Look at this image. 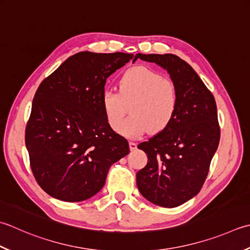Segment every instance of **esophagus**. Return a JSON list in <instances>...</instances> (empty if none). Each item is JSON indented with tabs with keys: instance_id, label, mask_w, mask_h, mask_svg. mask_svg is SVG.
Listing matches in <instances>:
<instances>
[{
	"instance_id": "34e87169",
	"label": "esophagus",
	"mask_w": 250,
	"mask_h": 250,
	"mask_svg": "<svg viewBox=\"0 0 250 250\" xmlns=\"http://www.w3.org/2000/svg\"><path fill=\"white\" fill-rule=\"evenodd\" d=\"M129 146H130V149H131V150H135V149H136V146H138V144H136L135 142H129Z\"/></svg>"
}]
</instances>
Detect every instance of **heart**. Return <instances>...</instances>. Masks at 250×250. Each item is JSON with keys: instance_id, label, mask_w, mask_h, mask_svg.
Here are the masks:
<instances>
[{"instance_id": "obj_1", "label": "heart", "mask_w": 250, "mask_h": 250, "mask_svg": "<svg viewBox=\"0 0 250 250\" xmlns=\"http://www.w3.org/2000/svg\"><path fill=\"white\" fill-rule=\"evenodd\" d=\"M102 105L112 129L120 127L128 138H139L148 129L159 133L172 124L179 108V92L175 83L158 71L134 66L121 76L119 92H104ZM130 105L131 117L123 124Z\"/></svg>"}]
</instances>
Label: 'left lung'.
<instances>
[{"label":"left lung","instance_id":"obj_1","mask_svg":"<svg viewBox=\"0 0 250 250\" xmlns=\"http://www.w3.org/2000/svg\"><path fill=\"white\" fill-rule=\"evenodd\" d=\"M138 58L167 69L179 92V108L167 129L139 144L148 161L136 173V185L150 203L178 207L202 189L218 148L216 101L193 68L179 56L139 53L134 60Z\"/></svg>","mask_w":250,"mask_h":250}]
</instances>
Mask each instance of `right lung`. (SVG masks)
Returning <instances> with one entry per match:
<instances>
[{"instance_id":"obj_1","label":"right lung","mask_w":250,"mask_h":250,"mask_svg":"<svg viewBox=\"0 0 250 250\" xmlns=\"http://www.w3.org/2000/svg\"><path fill=\"white\" fill-rule=\"evenodd\" d=\"M132 58L77 53L39 85L24 142L34 179L52 197L73 203L94 196L110 166L129 154L128 141L106 119L102 97L107 78Z\"/></svg>"}]
</instances>
